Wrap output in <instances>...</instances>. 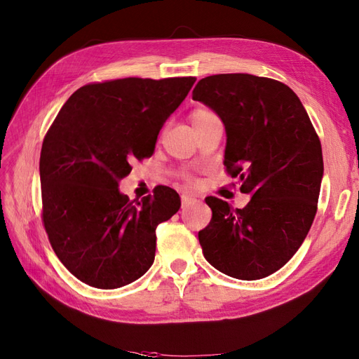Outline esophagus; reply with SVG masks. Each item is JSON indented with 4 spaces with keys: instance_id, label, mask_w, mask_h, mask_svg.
<instances>
[{
    "instance_id": "1",
    "label": "esophagus",
    "mask_w": 359,
    "mask_h": 359,
    "mask_svg": "<svg viewBox=\"0 0 359 359\" xmlns=\"http://www.w3.org/2000/svg\"><path fill=\"white\" fill-rule=\"evenodd\" d=\"M194 201H196V199H193V198L187 196V194H182V196H181V205H182V208H187V206L191 205Z\"/></svg>"
}]
</instances>
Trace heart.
I'll list each match as a JSON object with an SVG mask.
<instances>
[{
	"label": "heart",
	"instance_id": "heart-1",
	"mask_svg": "<svg viewBox=\"0 0 359 359\" xmlns=\"http://www.w3.org/2000/svg\"><path fill=\"white\" fill-rule=\"evenodd\" d=\"M217 115L206 109V107H198V109H194L191 114H190V121H191V126L194 128V132L196 130H199L202 126H205L208 121H211V119H214Z\"/></svg>",
	"mask_w": 359,
	"mask_h": 359
}]
</instances>
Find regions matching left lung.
Wrapping results in <instances>:
<instances>
[{
    "mask_svg": "<svg viewBox=\"0 0 359 359\" xmlns=\"http://www.w3.org/2000/svg\"><path fill=\"white\" fill-rule=\"evenodd\" d=\"M226 128L224 166L252 194L243 210L217 198L199 232L205 259L220 273L268 277L289 262L306 240L323 177L319 136L287 85L247 73L214 74L193 90Z\"/></svg>",
    "mask_w": 359,
    "mask_h": 359,
    "instance_id": "1",
    "label": "left lung"
}]
</instances>
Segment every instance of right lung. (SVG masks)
Here are the masks:
<instances>
[{
  "instance_id": "obj_1",
  "label": "right lung",
  "mask_w": 359,
  "mask_h": 359,
  "mask_svg": "<svg viewBox=\"0 0 359 359\" xmlns=\"http://www.w3.org/2000/svg\"><path fill=\"white\" fill-rule=\"evenodd\" d=\"M196 78H126L83 85L64 103L40 154L43 224L53 252L85 285L116 289L154 262L156 227L181 201L166 186L135 203L118 182L151 157Z\"/></svg>"
}]
</instances>
